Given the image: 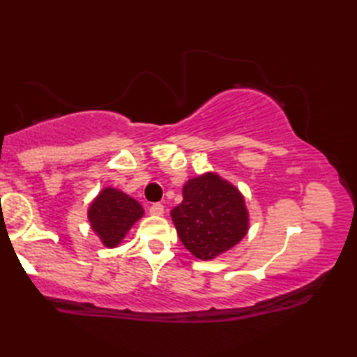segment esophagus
Returning <instances> with one entry per match:
<instances>
[{
	"label": "esophagus",
	"instance_id": "esophagus-1",
	"mask_svg": "<svg viewBox=\"0 0 357 357\" xmlns=\"http://www.w3.org/2000/svg\"><path fill=\"white\" fill-rule=\"evenodd\" d=\"M150 215L162 216L164 215V206H161V204H153V206L150 207Z\"/></svg>",
	"mask_w": 357,
	"mask_h": 357
}]
</instances>
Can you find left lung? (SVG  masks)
<instances>
[{
	"mask_svg": "<svg viewBox=\"0 0 357 357\" xmlns=\"http://www.w3.org/2000/svg\"><path fill=\"white\" fill-rule=\"evenodd\" d=\"M184 247L201 261H213L245 238L250 215L244 195L215 172L188 179L183 202L170 211Z\"/></svg>",
	"mask_w": 357,
	"mask_h": 357,
	"instance_id": "1",
	"label": "left lung"
}]
</instances>
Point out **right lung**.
Returning a JSON list of instances; mask_svg holds the SVG:
<instances>
[{
  "label": "right lung",
  "mask_w": 357,
  "mask_h": 357,
  "mask_svg": "<svg viewBox=\"0 0 357 357\" xmlns=\"http://www.w3.org/2000/svg\"><path fill=\"white\" fill-rule=\"evenodd\" d=\"M142 216L141 204L112 185L104 187L87 208L90 229L107 248H116Z\"/></svg>",
  "instance_id": "obj_1"
}]
</instances>
